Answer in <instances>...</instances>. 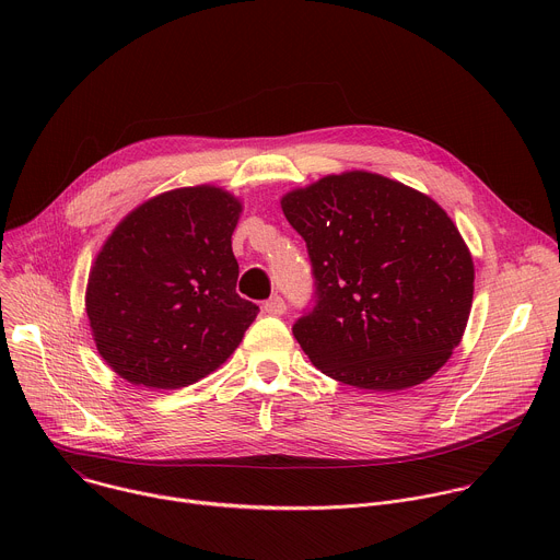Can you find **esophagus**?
I'll list each match as a JSON object with an SVG mask.
<instances>
[{
	"instance_id": "1",
	"label": "esophagus",
	"mask_w": 560,
	"mask_h": 560,
	"mask_svg": "<svg viewBox=\"0 0 560 560\" xmlns=\"http://www.w3.org/2000/svg\"><path fill=\"white\" fill-rule=\"evenodd\" d=\"M264 312L270 316H281L285 312V301L279 294H275L264 303Z\"/></svg>"
}]
</instances>
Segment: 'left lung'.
<instances>
[{
    "label": "left lung",
    "mask_w": 560,
    "mask_h": 560,
    "mask_svg": "<svg viewBox=\"0 0 560 560\" xmlns=\"http://www.w3.org/2000/svg\"><path fill=\"white\" fill-rule=\"evenodd\" d=\"M281 210L312 261L316 305L292 335L314 368L396 392L447 363L469 318L474 261L432 197L348 171L285 192Z\"/></svg>",
    "instance_id": "left-lung-1"
}]
</instances>
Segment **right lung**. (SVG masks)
<instances>
[{
  "label": "right lung",
  "instance_id": "obj_1",
  "mask_svg": "<svg viewBox=\"0 0 560 560\" xmlns=\"http://www.w3.org/2000/svg\"><path fill=\"white\" fill-rule=\"evenodd\" d=\"M242 201L175 188L128 212L97 253L86 314L100 357L132 385L177 389L214 372L259 305L236 294L232 232Z\"/></svg>",
  "mask_w": 560,
  "mask_h": 560
}]
</instances>
